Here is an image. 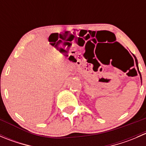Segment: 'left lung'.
<instances>
[{
	"instance_id": "8db88e82",
	"label": "left lung",
	"mask_w": 146,
	"mask_h": 146,
	"mask_svg": "<svg viewBox=\"0 0 146 146\" xmlns=\"http://www.w3.org/2000/svg\"><path fill=\"white\" fill-rule=\"evenodd\" d=\"M135 57V56H134ZM135 60H136V66L137 67H138V61H136V58H135ZM138 71H139V70H138ZM140 72V71H139ZM140 75H141V73H140Z\"/></svg>"
}]
</instances>
